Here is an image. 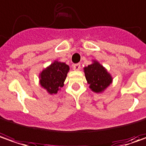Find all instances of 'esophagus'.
I'll list each match as a JSON object with an SVG mask.
<instances>
[{"mask_svg": "<svg viewBox=\"0 0 146 146\" xmlns=\"http://www.w3.org/2000/svg\"><path fill=\"white\" fill-rule=\"evenodd\" d=\"M73 70H75V71H79L80 68H81V64H75L73 65Z\"/></svg>", "mask_w": 146, "mask_h": 146, "instance_id": "1", "label": "esophagus"}]
</instances>
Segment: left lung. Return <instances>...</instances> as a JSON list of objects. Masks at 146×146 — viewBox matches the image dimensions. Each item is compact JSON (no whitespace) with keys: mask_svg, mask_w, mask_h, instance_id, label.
<instances>
[{"mask_svg":"<svg viewBox=\"0 0 146 146\" xmlns=\"http://www.w3.org/2000/svg\"><path fill=\"white\" fill-rule=\"evenodd\" d=\"M90 89L94 93H103L113 82L111 74L96 60L83 68Z\"/></svg>","mask_w":146,"mask_h":146,"instance_id":"obj_1","label":"left lung"}]
</instances>
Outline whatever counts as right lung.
I'll return each mask as SVG.
<instances>
[{"label":"right lung","mask_w":146,"mask_h":146,"mask_svg":"<svg viewBox=\"0 0 146 146\" xmlns=\"http://www.w3.org/2000/svg\"><path fill=\"white\" fill-rule=\"evenodd\" d=\"M69 71V66L64 62L54 60L38 75L40 86L49 94H57L64 86V82Z\"/></svg>","instance_id":"add662e5"}]
</instances>
